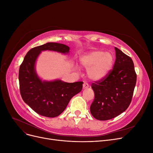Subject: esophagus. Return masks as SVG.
Instances as JSON below:
<instances>
[{"label":"esophagus","mask_w":153,"mask_h":153,"mask_svg":"<svg viewBox=\"0 0 153 153\" xmlns=\"http://www.w3.org/2000/svg\"><path fill=\"white\" fill-rule=\"evenodd\" d=\"M89 87V85L87 84V83H86V82H84V84H83V89H87L88 87Z\"/></svg>","instance_id":"esophagus-1"}]
</instances>
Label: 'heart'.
I'll use <instances>...</instances> for the list:
<instances>
[{"label":"heart","instance_id":"b5f03b06","mask_svg":"<svg viewBox=\"0 0 153 153\" xmlns=\"http://www.w3.org/2000/svg\"><path fill=\"white\" fill-rule=\"evenodd\" d=\"M115 62L112 52L103 50L92 51L80 59L82 68L87 70V75L92 81H100L107 76Z\"/></svg>","mask_w":153,"mask_h":153}]
</instances>
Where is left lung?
<instances>
[{
  "instance_id": "left-lung-1",
  "label": "left lung",
  "mask_w": 153,
  "mask_h": 153,
  "mask_svg": "<svg viewBox=\"0 0 153 153\" xmlns=\"http://www.w3.org/2000/svg\"><path fill=\"white\" fill-rule=\"evenodd\" d=\"M115 62L106 78L92 83L94 100L90 111L100 121H106L124 112L130 104L137 75L131 57L115 47Z\"/></svg>"
}]
</instances>
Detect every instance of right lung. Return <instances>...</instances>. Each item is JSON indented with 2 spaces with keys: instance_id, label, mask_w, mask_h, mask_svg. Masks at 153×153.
Returning a JSON list of instances; mask_svg holds the SVG:
<instances>
[{
  "instance_id": "right-lung-1",
  "label": "right lung",
  "mask_w": 153,
  "mask_h": 153,
  "mask_svg": "<svg viewBox=\"0 0 153 153\" xmlns=\"http://www.w3.org/2000/svg\"><path fill=\"white\" fill-rule=\"evenodd\" d=\"M45 50L67 54L69 47L61 43H47L30 49L20 67V91L23 100L34 112L43 116L55 117L62 114L70 100L82 91L83 82L41 80L35 67L39 54Z\"/></svg>"
}]
</instances>
